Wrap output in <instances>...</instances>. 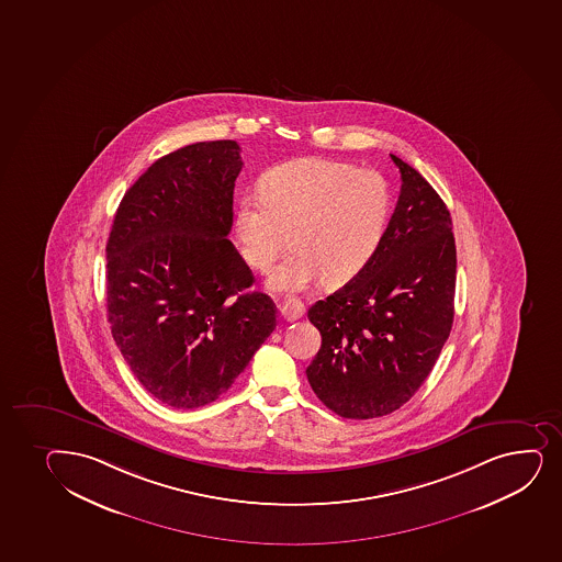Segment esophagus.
<instances>
[{
    "mask_svg": "<svg viewBox=\"0 0 562 562\" xmlns=\"http://www.w3.org/2000/svg\"><path fill=\"white\" fill-rule=\"evenodd\" d=\"M280 316L285 322H296V319H301L304 316V304L301 301H296V299H290V301H285L280 306Z\"/></svg>",
    "mask_w": 562,
    "mask_h": 562,
    "instance_id": "obj_1",
    "label": "esophagus"
}]
</instances>
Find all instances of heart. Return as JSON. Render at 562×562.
<instances>
[{
    "label": "heart",
    "mask_w": 562,
    "mask_h": 562,
    "mask_svg": "<svg viewBox=\"0 0 562 562\" xmlns=\"http://www.w3.org/2000/svg\"><path fill=\"white\" fill-rule=\"evenodd\" d=\"M391 189L373 170L330 158L278 166L261 195L240 198L235 232L246 261L267 271L291 234L293 252L271 272L269 288L304 291L325 278L341 284L367 266L385 234Z\"/></svg>",
    "instance_id": "heart-1"
}]
</instances>
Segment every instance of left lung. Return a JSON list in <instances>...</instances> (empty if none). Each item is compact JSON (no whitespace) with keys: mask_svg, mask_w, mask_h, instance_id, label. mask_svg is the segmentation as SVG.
I'll use <instances>...</instances> for the list:
<instances>
[{"mask_svg":"<svg viewBox=\"0 0 562 562\" xmlns=\"http://www.w3.org/2000/svg\"><path fill=\"white\" fill-rule=\"evenodd\" d=\"M402 173L396 209L378 250L308 319L322 349L306 368L316 396L344 418H375L409 402L454 322L452 218L434 187L391 155Z\"/></svg>","mask_w":562,"mask_h":562,"instance_id":"left-lung-1","label":"left lung"}]
</instances>
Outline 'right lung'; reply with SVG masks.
<instances>
[{
  "label": "right lung",
  "instance_id": "obj_1",
  "mask_svg": "<svg viewBox=\"0 0 562 562\" xmlns=\"http://www.w3.org/2000/svg\"><path fill=\"white\" fill-rule=\"evenodd\" d=\"M234 139L158 158L126 190L106 245L108 323L134 378L158 402L195 409L234 385L277 327L271 296L227 235Z\"/></svg>",
  "mask_w": 562,
  "mask_h": 562
}]
</instances>
